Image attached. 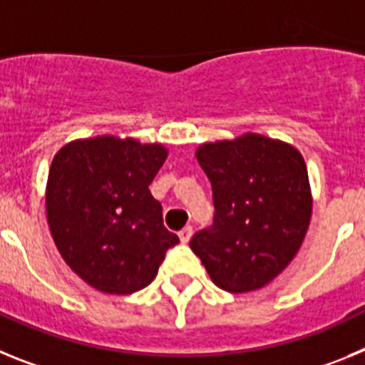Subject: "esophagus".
I'll return each instance as SVG.
<instances>
[{
  "label": "esophagus",
  "mask_w": 365,
  "mask_h": 365,
  "mask_svg": "<svg viewBox=\"0 0 365 365\" xmlns=\"http://www.w3.org/2000/svg\"><path fill=\"white\" fill-rule=\"evenodd\" d=\"M192 234H193L192 227L182 228V230L179 232V240H180V243H188V241L192 240Z\"/></svg>",
  "instance_id": "esophagus-1"
}]
</instances>
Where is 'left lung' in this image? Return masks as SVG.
Here are the masks:
<instances>
[{"instance_id":"8db88e82","label":"left lung","mask_w":365,"mask_h":365,"mask_svg":"<svg viewBox=\"0 0 365 365\" xmlns=\"http://www.w3.org/2000/svg\"><path fill=\"white\" fill-rule=\"evenodd\" d=\"M197 160L212 182L214 222L190 248L212 282L228 292L256 291L292 261L312 214L302 153L291 144L247 133L202 144Z\"/></svg>"}]
</instances>
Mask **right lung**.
<instances>
[{"label":"right lung","instance_id":"add662e5","mask_svg":"<svg viewBox=\"0 0 365 365\" xmlns=\"http://www.w3.org/2000/svg\"><path fill=\"white\" fill-rule=\"evenodd\" d=\"M166 157L160 144L111 135L74 140L54 155L45 195L51 234L63 261L96 291H140L179 243L148 188Z\"/></svg>","mask_w":365,"mask_h":365}]
</instances>
